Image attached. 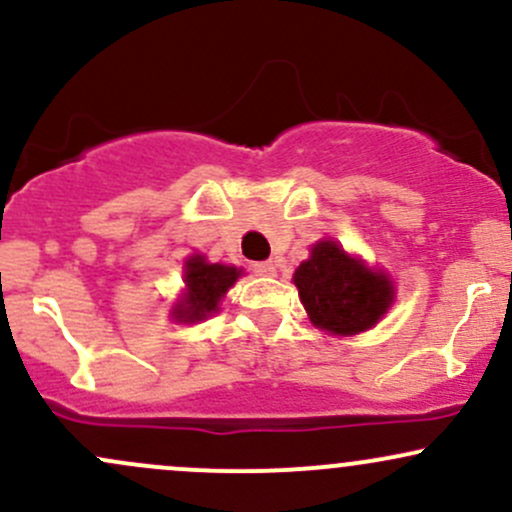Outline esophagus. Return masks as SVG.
Wrapping results in <instances>:
<instances>
[{
	"instance_id": "1",
	"label": "esophagus",
	"mask_w": 512,
	"mask_h": 512,
	"mask_svg": "<svg viewBox=\"0 0 512 512\" xmlns=\"http://www.w3.org/2000/svg\"><path fill=\"white\" fill-rule=\"evenodd\" d=\"M252 272L260 274V277H274V274H277V265H274L272 260L255 262V265H252Z\"/></svg>"
}]
</instances>
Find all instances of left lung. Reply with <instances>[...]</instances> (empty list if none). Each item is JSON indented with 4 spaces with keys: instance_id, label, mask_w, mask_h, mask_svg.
Instances as JSON below:
<instances>
[{
    "instance_id": "obj_1",
    "label": "left lung",
    "mask_w": 512,
    "mask_h": 512,
    "mask_svg": "<svg viewBox=\"0 0 512 512\" xmlns=\"http://www.w3.org/2000/svg\"><path fill=\"white\" fill-rule=\"evenodd\" d=\"M294 284L313 325L335 335L372 328L393 301L389 279L347 255L335 240L313 247L311 260L296 269Z\"/></svg>"
}]
</instances>
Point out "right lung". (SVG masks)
Returning a JSON list of instances; mask_svg holds the SVG:
<instances>
[{
  "label": "right lung",
  "mask_w": 512,
  "mask_h": 512,
  "mask_svg": "<svg viewBox=\"0 0 512 512\" xmlns=\"http://www.w3.org/2000/svg\"><path fill=\"white\" fill-rule=\"evenodd\" d=\"M238 277L240 269L228 265H209L204 255H194L187 262V272H184L187 294H184V301L174 306V318L184 320V323H194V320L211 316L218 308L221 296L235 284Z\"/></svg>",
  "instance_id": "1"
}]
</instances>
